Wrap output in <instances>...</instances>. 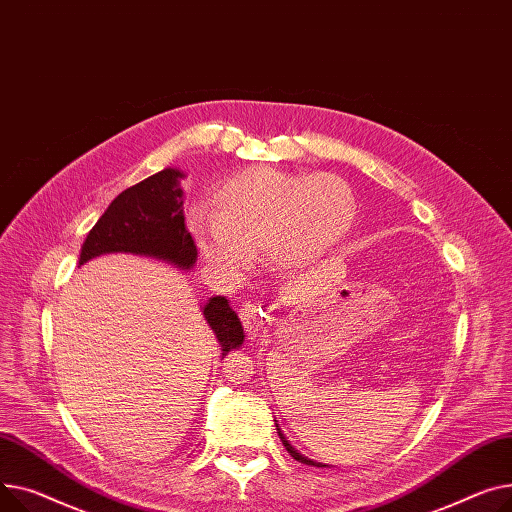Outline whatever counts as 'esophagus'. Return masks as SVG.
<instances>
[{
    "label": "esophagus",
    "instance_id": "1",
    "mask_svg": "<svg viewBox=\"0 0 512 512\" xmlns=\"http://www.w3.org/2000/svg\"><path fill=\"white\" fill-rule=\"evenodd\" d=\"M239 318H242L246 333H248L250 337H256V335L260 333V328H262V324H264V312H262V308H260L258 304L246 302L244 308L239 310Z\"/></svg>",
    "mask_w": 512,
    "mask_h": 512
}]
</instances>
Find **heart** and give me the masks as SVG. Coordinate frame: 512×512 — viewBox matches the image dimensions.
Masks as SVG:
<instances>
[{
	"label": "heart",
	"mask_w": 512,
	"mask_h": 512,
	"mask_svg": "<svg viewBox=\"0 0 512 512\" xmlns=\"http://www.w3.org/2000/svg\"><path fill=\"white\" fill-rule=\"evenodd\" d=\"M215 208L192 206L190 227L206 262L239 275L268 256L281 270H299L333 252L353 229L357 202L335 175H293L250 167L229 177Z\"/></svg>",
	"instance_id": "heart-1"
}]
</instances>
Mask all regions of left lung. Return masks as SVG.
Segmentation results:
<instances>
[{
	"mask_svg": "<svg viewBox=\"0 0 512 512\" xmlns=\"http://www.w3.org/2000/svg\"><path fill=\"white\" fill-rule=\"evenodd\" d=\"M279 436H281V440H283V444H285V448H287V450H289V453H291V457H293V459H295V461H299V463H306V465H316V463H314V461H310V459H306V457H302V455H299V453H297V450H295V448H293V446H291V444H289V442H287V440H285V436H283V434H281V432H279Z\"/></svg>",
	"mask_w": 512,
	"mask_h": 512,
	"instance_id": "obj_1",
	"label": "left lung"
}]
</instances>
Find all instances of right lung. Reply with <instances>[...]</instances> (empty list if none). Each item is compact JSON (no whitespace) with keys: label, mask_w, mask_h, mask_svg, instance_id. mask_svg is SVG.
<instances>
[{"label":"right lung","mask_w":512,"mask_h":512,"mask_svg":"<svg viewBox=\"0 0 512 512\" xmlns=\"http://www.w3.org/2000/svg\"><path fill=\"white\" fill-rule=\"evenodd\" d=\"M179 177H184L182 171L163 169L119 194L88 231L80 264L109 252H130L190 268L198 250L186 227ZM204 318L215 330L223 355L244 343L242 322L225 297H210L204 306Z\"/></svg>","instance_id":"obj_1"}]
</instances>
